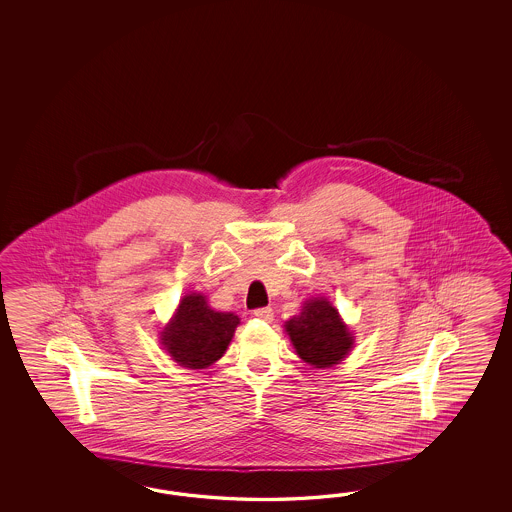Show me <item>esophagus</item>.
<instances>
[{"label":"esophagus","mask_w":512,"mask_h":512,"mask_svg":"<svg viewBox=\"0 0 512 512\" xmlns=\"http://www.w3.org/2000/svg\"><path fill=\"white\" fill-rule=\"evenodd\" d=\"M253 315H255L257 319H261V321L270 323V321L274 319V310H272V308H259V310L253 311Z\"/></svg>","instance_id":"34e87169"}]
</instances>
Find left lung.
Wrapping results in <instances>:
<instances>
[{
    "instance_id": "1",
    "label": "left lung",
    "mask_w": 512,
    "mask_h": 512,
    "mask_svg": "<svg viewBox=\"0 0 512 512\" xmlns=\"http://www.w3.org/2000/svg\"><path fill=\"white\" fill-rule=\"evenodd\" d=\"M285 328L298 357L315 368L338 364L353 345V336L341 323L338 310L325 298L306 304L298 317L287 321Z\"/></svg>"
}]
</instances>
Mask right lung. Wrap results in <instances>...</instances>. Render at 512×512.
<instances>
[{
  "mask_svg": "<svg viewBox=\"0 0 512 512\" xmlns=\"http://www.w3.org/2000/svg\"><path fill=\"white\" fill-rule=\"evenodd\" d=\"M238 323L234 313L214 311L204 296L189 295L165 328L163 345L178 364L202 370L223 357Z\"/></svg>",
  "mask_w": 512,
  "mask_h": 512,
  "instance_id": "right-lung-1",
  "label": "right lung"
}]
</instances>
